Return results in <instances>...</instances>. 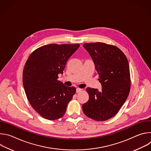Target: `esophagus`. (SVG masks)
Returning a JSON list of instances; mask_svg holds the SVG:
<instances>
[{
  "label": "esophagus",
  "instance_id": "obj_1",
  "mask_svg": "<svg viewBox=\"0 0 151 151\" xmlns=\"http://www.w3.org/2000/svg\"><path fill=\"white\" fill-rule=\"evenodd\" d=\"M82 90L81 89V88H77L76 89V93H80Z\"/></svg>",
  "mask_w": 151,
  "mask_h": 151
}]
</instances>
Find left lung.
Masks as SVG:
<instances>
[{"label": "left lung", "mask_w": 151, "mask_h": 151, "mask_svg": "<svg viewBox=\"0 0 151 151\" xmlns=\"http://www.w3.org/2000/svg\"><path fill=\"white\" fill-rule=\"evenodd\" d=\"M94 63L101 85L100 91L87 88L88 101L82 111L89 118L103 121L114 116L121 109L130 90V73L128 60L118 47L104 43L84 44Z\"/></svg>", "instance_id": "8db88e82"}]
</instances>
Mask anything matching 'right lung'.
Wrapping results in <instances>:
<instances>
[{"mask_svg":"<svg viewBox=\"0 0 151 151\" xmlns=\"http://www.w3.org/2000/svg\"><path fill=\"white\" fill-rule=\"evenodd\" d=\"M79 44H50L33 51L27 60L23 83L28 100L43 118L55 120L61 118L75 94L76 88L58 81L69 58Z\"/></svg>","mask_w":151,"mask_h":151,"instance_id":"1","label":"right lung"}]
</instances>
